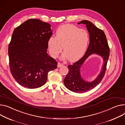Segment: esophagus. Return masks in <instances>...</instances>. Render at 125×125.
<instances>
[{"label": "esophagus", "mask_w": 125, "mask_h": 125, "mask_svg": "<svg viewBox=\"0 0 125 125\" xmlns=\"http://www.w3.org/2000/svg\"><path fill=\"white\" fill-rule=\"evenodd\" d=\"M63 65V64L61 62H58V63H57V67L58 68H61V67Z\"/></svg>", "instance_id": "esophagus-1"}]
</instances>
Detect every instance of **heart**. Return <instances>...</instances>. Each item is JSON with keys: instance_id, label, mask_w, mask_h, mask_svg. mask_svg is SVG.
I'll use <instances>...</instances> for the list:
<instances>
[{"instance_id": "b5f03b06", "label": "heart", "mask_w": 125, "mask_h": 125, "mask_svg": "<svg viewBox=\"0 0 125 125\" xmlns=\"http://www.w3.org/2000/svg\"><path fill=\"white\" fill-rule=\"evenodd\" d=\"M89 35L84 30L72 24H64L57 28L56 36H51L47 41L51 55L56 57L63 51L64 59L71 62L80 59L84 54L89 42Z\"/></svg>"}]
</instances>
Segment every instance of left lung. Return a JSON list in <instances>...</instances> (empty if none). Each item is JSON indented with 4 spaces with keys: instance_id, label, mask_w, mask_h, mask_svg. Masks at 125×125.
Instances as JSON below:
<instances>
[{
    "instance_id": "8db88e82",
    "label": "left lung",
    "mask_w": 125,
    "mask_h": 125,
    "mask_svg": "<svg viewBox=\"0 0 125 125\" xmlns=\"http://www.w3.org/2000/svg\"><path fill=\"white\" fill-rule=\"evenodd\" d=\"M86 25L90 34V43L84 56L72 65L68 66L69 73L64 79L65 87L74 93L88 92L96 87L104 76L107 62L110 55V49L106 36L104 32L96 27L92 22L88 21H82L78 24ZM100 55L103 59V65L100 74L92 82H87L81 76L80 68L85 60L92 54Z\"/></svg>"
}]
</instances>
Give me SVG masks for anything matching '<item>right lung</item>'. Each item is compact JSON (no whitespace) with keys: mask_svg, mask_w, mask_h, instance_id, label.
<instances>
[{"mask_svg":"<svg viewBox=\"0 0 125 125\" xmlns=\"http://www.w3.org/2000/svg\"><path fill=\"white\" fill-rule=\"evenodd\" d=\"M51 24L30 19L15 28L8 46L9 66L17 82L35 89L45 83L48 73L57 62L47 53V41L52 36Z\"/></svg>","mask_w":125,"mask_h":125,"instance_id":"right-lung-1","label":"right lung"}]
</instances>
